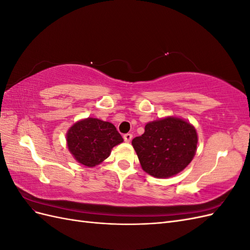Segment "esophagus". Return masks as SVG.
Returning a JSON list of instances; mask_svg holds the SVG:
<instances>
[{"label": "esophagus", "instance_id": "esophagus-1", "mask_svg": "<svg viewBox=\"0 0 250 250\" xmlns=\"http://www.w3.org/2000/svg\"><path fill=\"white\" fill-rule=\"evenodd\" d=\"M123 138H124V141H125V142L129 143V142L132 140V134H131V133H126V134L123 135Z\"/></svg>", "mask_w": 250, "mask_h": 250}]
</instances>
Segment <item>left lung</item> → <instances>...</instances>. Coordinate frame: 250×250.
Here are the masks:
<instances>
[{
    "label": "left lung",
    "mask_w": 250,
    "mask_h": 250,
    "mask_svg": "<svg viewBox=\"0 0 250 250\" xmlns=\"http://www.w3.org/2000/svg\"><path fill=\"white\" fill-rule=\"evenodd\" d=\"M198 137L186 120L167 117L149 122L145 132L132 140L143 170L156 178L176 175L196 153Z\"/></svg>",
    "instance_id": "1"
}]
</instances>
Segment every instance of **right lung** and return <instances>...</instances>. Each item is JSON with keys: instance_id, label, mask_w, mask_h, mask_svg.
I'll return each instance as SVG.
<instances>
[{"instance_id": "right-lung-1", "label": "right lung", "mask_w": 250, "mask_h": 250, "mask_svg": "<svg viewBox=\"0 0 250 250\" xmlns=\"http://www.w3.org/2000/svg\"><path fill=\"white\" fill-rule=\"evenodd\" d=\"M123 142L115 125L96 118L75 123L66 133L67 148L75 160L95 167L109 156L111 149Z\"/></svg>"}]
</instances>
